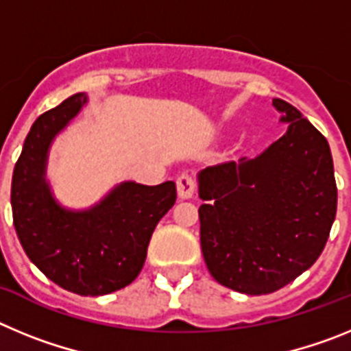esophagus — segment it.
Returning a JSON list of instances; mask_svg holds the SVG:
<instances>
[{"instance_id": "obj_1", "label": "esophagus", "mask_w": 351, "mask_h": 351, "mask_svg": "<svg viewBox=\"0 0 351 351\" xmlns=\"http://www.w3.org/2000/svg\"><path fill=\"white\" fill-rule=\"evenodd\" d=\"M195 193V181L190 173H181L178 178V195L181 200H188Z\"/></svg>"}]
</instances>
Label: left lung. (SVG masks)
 <instances>
[{
    "instance_id": "1",
    "label": "left lung",
    "mask_w": 351,
    "mask_h": 351,
    "mask_svg": "<svg viewBox=\"0 0 351 351\" xmlns=\"http://www.w3.org/2000/svg\"><path fill=\"white\" fill-rule=\"evenodd\" d=\"M272 105L288 128L256 158L197 173L200 246L214 280L246 295L280 290L324 251L337 207L327 138L293 105Z\"/></svg>"
}]
</instances>
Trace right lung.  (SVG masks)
<instances>
[{
  "label": "right lung",
  "mask_w": 351,
  "mask_h": 351,
  "mask_svg": "<svg viewBox=\"0 0 351 351\" xmlns=\"http://www.w3.org/2000/svg\"><path fill=\"white\" fill-rule=\"evenodd\" d=\"M88 104L70 96L33 123L12 178L15 232L26 255L49 280L79 295L128 287L144 267L154 228L176 204V182H119L88 209L58 202L47 179L54 138Z\"/></svg>",
  "instance_id": "right-lung-1"
}]
</instances>
